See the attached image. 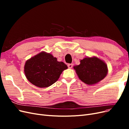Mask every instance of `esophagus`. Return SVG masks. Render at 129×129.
I'll use <instances>...</instances> for the list:
<instances>
[{"label":"esophagus","instance_id":"obj_1","mask_svg":"<svg viewBox=\"0 0 129 129\" xmlns=\"http://www.w3.org/2000/svg\"><path fill=\"white\" fill-rule=\"evenodd\" d=\"M68 67L69 68H72V67H73V64H71V63H69V64H68Z\"/></svg>","mask_w":129,"mask_h":129}]
</instances>
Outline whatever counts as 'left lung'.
<instances>
[{
  "mask_svg": "<svg viewBox=\"0 0 129 129\" xmlns=\"http://www.w3.org/2000/svg\"><path fill=\"white\" fill-rule=\"evenodd\" d=\"M79 79L89 85L97 83L103 80L108 73L107 64L97 57H85L80 64L74 66Z\"/></svg>",
  "mask_w": 129,
  "mask_h": 129,
  "instance_id": "1",
  "label": "left lung"
}]
</instances>
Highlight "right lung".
<instances>
[{
    "label": "right lung",
    "instance_id": "right-lung-1",
    "mask_svg": "<svg viewBox=\"0 0 129 129\" xmlns=\"http://www.w3.org/2000/svg\"><path fill=\"white\" fill-rule=\"evenodd\" d=\"M67 68L63 62L57 61L50 54L41 52L26 61L24 71L31 83L45 88L56 82L62 72Z\"/></svg>",
    "mask_w": 129,
    "mask_h": 129
}]
</instances>
